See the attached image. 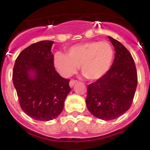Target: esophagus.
I'll list each match as a JSON object with an SVG mask.
<instances>
[{
    "label": "esophagus",
    "mask_w": 150,
    "mask_h": 150,
    "mask_svg": "<svg viewBox=\"0 0 150 150\" xmlns=\"http://www.w3.org/2000/svg\"><path fill=\"white\" fill-rule=\"evenodd\" d=\"M77 80H75V79H71V81H70V83H69V84H70V86L71 87H73L74 86V85L76 84V83H77Z\"/></svg>",
    "instance_id": "34e87169"
}]
</instances>
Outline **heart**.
Here are the masks:
<instances>
[{
  "instance_id": "1",
  "label": "heart",
  "mask_w": 150,
  "mask_h": 150,
  "mask_svg": "<svg viewBox=\"0 0 150 150\" xmlns=\"http://www.w3.org/2000/svg\"><path fill=\"white\" fill-rule=\"evenodd\" d=\"M114 58L112 46L106 41H90L74 45L67 50V55L56 52L54 64L64 77H70L76 72L78 66L83 76L97 80L105 75Z\"/></svg>"
}]
</instances>
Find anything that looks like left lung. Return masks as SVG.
Instances as JSON below:
<instances>
[{
    "mask_svg": "<svg viewBox=\"0 0 150 150\" xmlns=\"http://www.w3.org/2000/svg\"><path fill=\"white\" fill-rule=\"evenodd\" d=\"M115 59L108 72L87 88V108L102 120L120 117L132 106L137 85V73L132 55L120 42L109 37Z\"/></svg>",
    "mask_w": 150,
    "mask_h": 150,
    "instance_id": "1",
    "label": "left lung"
}]
</instances>
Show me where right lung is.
<instances>
[{
    "label": "right lung",
    "mask_w": 150,
    "mask_h": 150,
    "mask_svg": "<svg viewBox=\"0 0 150 150\" xmlns=\"http://www.w3.org/2000/svg\"><path fill=\"white\" fill-rule=\"evenodd\" d=\"M53 43L43 40L28 46L17 57L13 67V83L21 108L38 121L59 116L71 91L70 79L62 77L54 67Z\"/></svg>",
    "instance_id": "obj_1"
}]
</instances>
